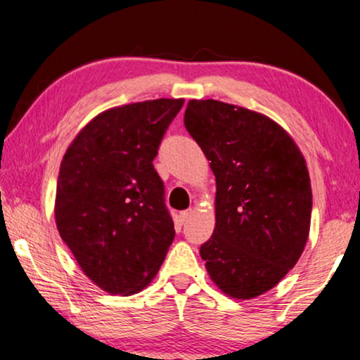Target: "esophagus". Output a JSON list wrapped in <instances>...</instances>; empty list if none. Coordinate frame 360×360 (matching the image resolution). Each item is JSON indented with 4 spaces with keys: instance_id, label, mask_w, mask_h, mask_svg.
Listing matches in <instances>:
<instances>
[{
    "instance_id": "1",
    "label": "esophagus",
    "mask_w": 360,
    "mask_h": 360,
    "mask_svg": "<svg viewBox=\"0 0 360 360\" xmlns=\"http://www.w3.org/2000/svg\"><path fill=\"white\" fill-rule=\"evenodd\" d=\"M193 210H186V211H184V212H180V222L181 224H185L186 221H188V219L193 216Z\"/></svg>"
}]
</instances>
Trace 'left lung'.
Returning <instances> with one entry per match:
<instances>
[{"label":"left lung","instance_id":"left-lung-1","mask_svg":"<svg viewBox=\"0 0 360 360\" xmlns=\"http://www.w3.org/2000/svg\"><path fill=\"white\" fill-rule=\"evenodd\" d=\"M185 128L216 176V227L201 245L224 294L253 299L273 289L304 252L311 186L294 139L262 113L219 101H190Z\"/></svg>","mask_w":360,"mask_h":360}]
</instances>
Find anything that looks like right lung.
Returning a JSON list of instances; mask_svg holds the SVG:
<instances>
[{
	"instance_id": "obj_1",
	"label": "right lung",
	"mask_w": 360,
	"mask_h": 360,
	"mask_svg": "<svg viewBox=\"0 0 360 360\" xmlns=\"http://www.w3.org/2000/svg\"><path fill=\"white\" fill-rule=\"evenodd\" d=\"M184 102L155 98L98 113L61 160L56 227L84 274L108 294L143 290L174 242L153 160Z\"/></svg>"
}]
</instances>
